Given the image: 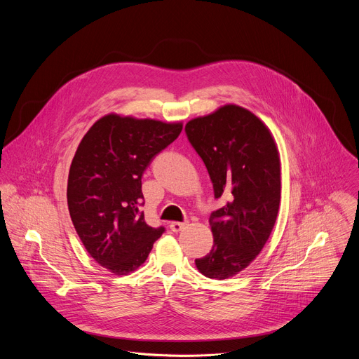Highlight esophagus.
<instances>
[{
	"instance_id": "obj_1",
	"label": "esophagus",
	"mask_w": 359,
	"mask_h": 359,
	"mask_svg": "<svg viewBox=\"0 0 359 359\" xmlns=\"http://www.w3.org/2000/svg\"><path fill=\"white\" fill-rule=\"evenodd\" d=\"M186 226H187V222H172L170 223V230L177 233V231H182Z\"/></svg>"
}]
</instances>
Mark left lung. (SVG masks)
<instances>
[{
    "instance_id": "8db88e82",
    "label": "left lung",
    "mask_w": 359,
    "mask_h": 359,
    "mask_svg": "<svg viewBox=\"0 0 359 359\" xmlns=\"http://www.w3.org/2000/svg\"><path fill=\"white\" fill-rule=\"evenodd\" d=\"M184 130L206 165L215 197L226 200L209 220L213 247L194 263L209 278H230L257 257L276 224L281 196L277 146L267 126L237 105L191 119Z\"/></svg>"
}]
</instances>
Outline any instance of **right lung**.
Returning a JSON list of instances; mask_svg holds the SVG:
<instances>
[{
  "instance_id": "right-lung-1",
  "label": "right lung",
  "mask_w": 359,
  "mask_h": 359,
  "mask_svg": "<svg viewBox=\"0 0 359 359\" xmlns=\"http://www.w3.org/2000/svg\"><path fill=\"white\" fill-rule=\"evenodd\" d=\"M182 123L107 115L81 140L68 177V209L90 257L116 276L144 263L165 227L140 212L142 176L158 153L177 139Z\"/></svg>"
}]
</instances>
